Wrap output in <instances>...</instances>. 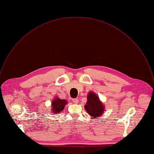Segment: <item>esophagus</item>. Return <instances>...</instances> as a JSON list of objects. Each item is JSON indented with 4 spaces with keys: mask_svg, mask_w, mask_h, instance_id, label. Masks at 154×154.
I'll return each mask as SVG.
<instances>
[{
    "mask_svg": "<svg viewBox=\"0 0 154 154\" xmlns=\"http://www.w3.org/2000/svg\"><path fill=\"white\" fill-rule=\"evenodd\" d=\"M72 101H73V102L74 103H75V104H77L78 102H79V100L78 99H73V100H72Z\"/></svg>",
    "mask_w": 154,
    "mask_h": 154,
    "instance_id": "esophagus-1",
    "label": "esophagus"
}]
</instances>
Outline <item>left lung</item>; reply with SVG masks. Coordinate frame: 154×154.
<instances>
[{"instance_id": "8db88e82", "label": "left lung", "mask_w": 154, "mask_h": 154, "mask_svg": "<svg viewBox=\"0 0 154 154\" xmlns=\"http://www.w3.org/2000/svg\"><path fill=\"white\" fill-rule=\"evenodd\" d=\"M84 107L88 113L93 118L99 117L103 113L104 106L97 96L92 92L89 93L87 102Z\"/></svg>"}]
</instances>
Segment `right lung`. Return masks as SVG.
I'll use <instances>...</instances> for the list:
<instances>
[{
    "label": "right lung",
    "instance_id": "1",
    "mask_svg": "<svg viewBox=\"0 0 154 154\" xmlns=\"http://www.w3.org/2000/svg\"><path fill=\"white\" fill-rule=\"evenodd\" d=\"M67 103L65 100H61L60 99H55L52 103V109L54 113H58L63 110L64 106Z\"/></svg>",
    "mask_w": 154,
    "mask_h": 154
}]
</instances>
